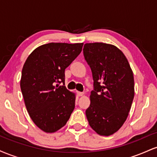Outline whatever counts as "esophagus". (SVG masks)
<instances>
[{
    "instance_id": "obj_1",
    "label": "esophagus",
    "mask_w": 157,
    "mask_h": 157,
    "mask_svg": "<svg viewBox=\"0 0 157 157\" xmlns=\"http://www.w3.org/2000/svg\"><path fill=\"white\" fill-rule=\"evenodd\" d=\"M77 94H78L79 97H81V96H82V95H84V93L83 92H80V91H77Z\"/></svg>"
}]
</instances>
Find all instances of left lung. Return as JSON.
<instances>
[{
  "instance_id": "1",
  "label": "left lung",
  "mask_w": 157,
  "mask_h": 157,
  "mask_svg": "<svg viewBox=\"0 0 157 157\" xmlns=\"http://www.w3.org/2000/svg\"><path fill=\"white\" fill-rule=\"evenodd\" d=\"M83 55L94 80L86 117L97 134L110 136L128 116L134 97L132 69L121 50L113 45L86 44Z\"/></svg>"
}]
</instances>
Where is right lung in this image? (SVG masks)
Returning a JSON list of instances; mask_svg holds the SVG:
<instances>
[{
	"instance_id": "right-lung-1",
	"label": "right lung",
	"mask_w": 157,
	"mask_h": 157,
	"mask_svg": "<svg viewBox=\"0 0 157 157\" xmlns=\"http://www.w3.org/2000/svg\"><path fill=\"white\" fill-rule=\"evenodd\" d=\"M83 44L49 43L36 48L22 69L21 89L30 117L40 130L54 133L66 125L75 109V93L59 86L65 69L80 55Z\"/></svg>"
}]
</instances>
